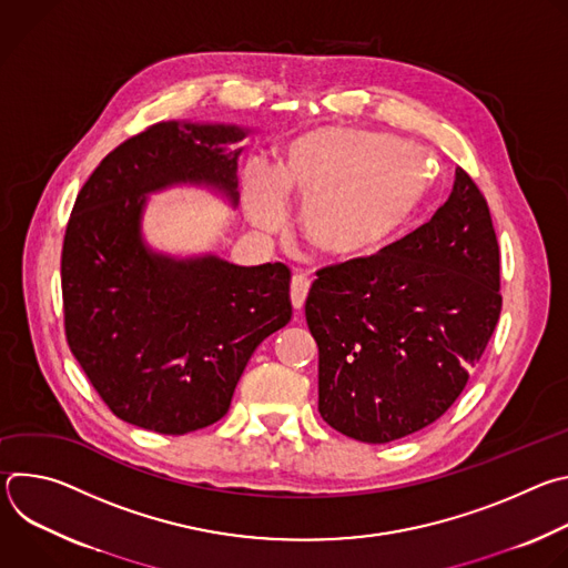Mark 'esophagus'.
<instances>
[{
	"instance_id": "esophagus-1",
	"label": "esophagus",
	"mask_w": 568,
	"mask_h": 568,
	"mask_svg": "<svg viewBox=\"0 0 568 568\" xmlns=\"http://www.w3.org/2000/svg\"><path fill=\"white\" fill-rule=\"evenodd\" d=\"M307 292H310V278L305 274H294L292 285H290V296H292V305L296 310L303 307V303L307 298Z\"/></svg>"
}]
</instances>
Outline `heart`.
I'll return each instance as SVG.
<instances>
[{
  "label": "heart",
  "mask_w": 568,
  "mask_h": 568,
  "mask_svg": "<svg viewBox=\"0 0 568 568\" xmlns=\"http://www.w3.org/2000/svg\"><path fill=\"white\" fill-rule=\"evenodd\" d=\"M429 156L420 145L384 134L323 128L296 136L270 171L250 173V213L274 229L283 197L303 200L301 229L331 254H364L407 222L429 189Z\"/></svg>",
  "instance_id": "heart-1"
}]
</instances>
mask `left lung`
Returning <instances> with one entry per match:
<instances>
[{
	"label": "left lung",
	"instance_id": "left-lung-1",
	"mask_svg": "<svg viewBox=\"0 0 568 568\" xmlns=\"http://www.w3.org/2000/svg\"><path fill=\"white\" fill-rule=\"evenodd\" d=\"M316 276L305 318L318 346V414L362 443H390L438 420L504 303L490 206L463 169L429 222Z\"/></svg>",
	"mask_w": 568,
	"mask_h": 568
}]
</instances>
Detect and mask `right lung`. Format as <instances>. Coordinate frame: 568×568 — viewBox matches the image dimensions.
<instances>
[{
    "label": "right lung",
    "instance_id": "obj_1",
    "mask_svg": "<svg viewBox=\"0 0 568 568\" xmlns=\"http://www.w3.org/2000/svg\"><path fill=\"white\" fill-rule=\"evenodd\" d=\"M233 125L159 121L119 143L80 189L62 242L71 355L110 412L180 436L217 423L250 357L292 318L283 263L173 261L139 237L143 193L213 184L237 202Z\"/></svg>",
    "mask_w": 568,
    "mask_h": 568
}]
</instances>
